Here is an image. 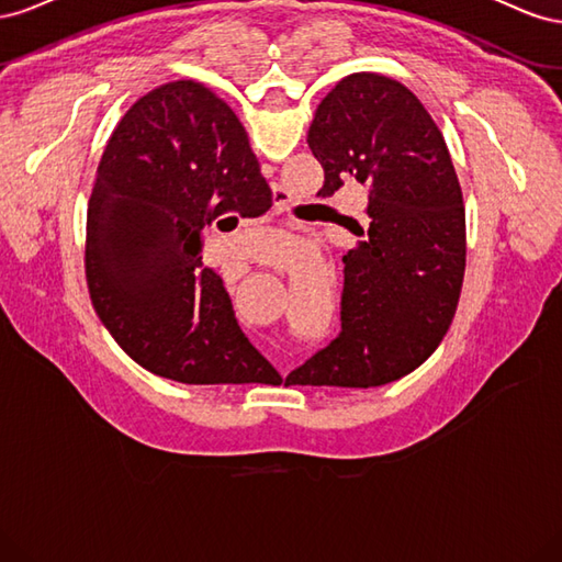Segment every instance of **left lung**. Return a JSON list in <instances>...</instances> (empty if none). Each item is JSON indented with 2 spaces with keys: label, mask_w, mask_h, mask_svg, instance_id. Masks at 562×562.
Segmentation results:
<instances>
[{
  "label": "left lung",
  "mask_w": 562,
  "mask_h": 562,
  "mask_svg": "<svg viewBox=\"0 0 562 562\" xmlns=\"http://www.w3.org/2000/svg\"><path fill=\"white\" fill-rule=\"evenodd\" d=\"M307 143L326 173L318 194L353 178L370 206L342 258V330L285 382H396L436 351L462 293L467 217L443 133L401 81L356 72L321 100Z\"/></svg>",
  "instance_id": "obj_1"
}]
</instances>
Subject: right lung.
Here are the masks:
<instances>
[{"label": "right lung", "mask_w": 562, "mask_h": 562, "mask_svg": "<svg viewBox=\"0 0 562 562\" xmlns=\"http://www.w3.org/2000/svg\"><path fill=\"white\" fill-rule=\"evenodd\" d=\"M269 209L246 128L223 98L180 79L133 103L89 199L87 283L135 363L182 384L281 382L241 333L223 279L201 269L203 227Z\"/></svg>", "instance_id": "obj_1"}]
</instances>
